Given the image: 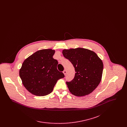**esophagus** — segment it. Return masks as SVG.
Wrapping results in <instances>:
<instances>
[{
  "mask_svg": "<svg viewBox=\"0 0 127 127\" xmlns=\"http://www.w3.org/2000/svg\"><path fill=\"white\" fill-rule=\"evenodd\" d=\"M63 73H64V74L65 75H66V70H64L63 71Z\"/></svg>",
  "mask_w": 127,
  "mask_h": 127,
  "instance_id": "1",
  "label": "esophagus"
}]
</instances>
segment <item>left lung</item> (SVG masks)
<instances>
[{
  "label": "left lung",
  "instance_id": "8db88e82",
  "mask_svg": "<svg viewBox=\"0 0 127 127\" xmlns=\"http://www.w3.org/2000/svg\"><path fill=\"white\" fill-rule=\"evenodd\" d=\"M62 54L72 64L76 72L73 79L66 82L69 91L79 97L91 93L102 78V61L94 52L86 48L64 49Z\"/></svg>",
  "mask_w": 127,
  "mask_h": 127
}]
</instances>
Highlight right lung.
Segmentation results:
<instances>
[{
    "label": "right lung",
    "mask_w": 127,
    "mask_h": 127,
    "mask_svg": "<svg viewBox=\"0 0 127 127\" xmlns=\"http://www.w3.org/2000/svg\"><path fill=\"white\" fill-rule=\"evenodd\" d=\"M55 51L39 50L23 62L19 76L25 88L32 94L44 96L50 94L59 79L65 76L57 69L58 62L53 58Z\"/></svg>",
    "instance_id": "obj_1"
}]
</instances>
